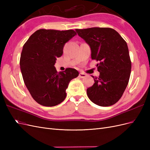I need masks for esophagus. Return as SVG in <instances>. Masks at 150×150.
Returning a JSON list of instances; mask_svg holds the SVG:
<instances>
[{
  "instance_id": "esophagus-1",
  "label": "esophagus",
  "mask_w": 150,
  "mask_h": 150,
  "mask_svg": "<svg viewBox=\"0 0 150 150\" xmlns=\"http://www.w3.org/2000/svg\"><path fill=\"white\" fill-rule=\"evenodd\" d=\"M79 76L81 78H85V77L86 76V74L83 73V72H80L79 74Z\"/></svg>"
}]
</instances>
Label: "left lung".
Listing matches in <instances>:
<instances>
[{
	"mask_svg": "<svg viewBox=\"0 0 150 150\" xmlns=\"http://www.w3.org/2000/svg\"><path fill=\"white\" fill-rule=\"evenodd\" d=\"M91 50L92 59L97 64L99 76L87 89V95L94 104L110 106L120 100L128 84L131 62L126 42L115 29L92 28L76 29Z\"/></svg>",
	"mask_w": 150,
	"mask_h": 150,
	"instance_id": "8db88e82",
	"label": "left lung"
}]
</instances>
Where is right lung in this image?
<instances>
[{
	"mask_svg": "<svg viewBox=\"0 0 150 150\" xmlns=\"http://www.w3.org/2000/svg\"><path fill=\"white\" fill-rule=\"evenodd\" d=\"M76 34L74 30L40 29L24 45L20 58L22 78L32 97L40 105L51 107L62 103L68 84L79 75L75 69L59 72L54 67L64 44Z\"/></svg>",
	"mask_w": 150,
	"mask_h": 150,
	"instance_id": "right-lung-1",
	"label": "right lung"
}]
</instances>
